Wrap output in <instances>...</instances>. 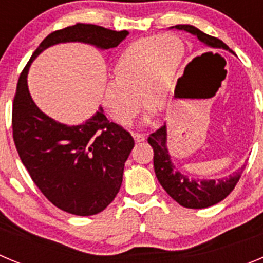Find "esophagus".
<instances>
[{
    "label": "esophagus",
    "mask_w": 263,
    "mask_h": 263,
    "mask_svg": "<svg viewBox=\"0 0 263 263\" xmlns=\"http://www.w3.org/2000/svg\"><path fill=\"white\" fill-rule=\"evenodd\" d=\"M134 139L136 143H141V141L145 140V135L144 134H134Z\"/></svg>",
    "instance_id": "obj_1"
}]
</instances>
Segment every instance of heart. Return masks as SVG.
<instances>
[{
  "mask_svg": "<svg viewBox=\"0 0 263 263\" xmlns=\"http://www.w3.org/2000/svg\"><path fill=\"white\" fill-rule=\"evenodd\" d=\"M182 59L183 46L173 35L144 37L129 44L115 61V81L108 82L103 91V105L111 118L122 126L129 124L140 108L137 92L149 114L164 108Z\"/></svg>",
  "mask_w": 263,
  "mask_h": 263,
  "instance_id": "heart-1",
  "label": "heart"
}]
</instances>
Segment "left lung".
<instances>
[{"instance_id": "left-lung-1", "label": "left lung", "mask_w": 263, "mask_h": 263, "mask_svg": "<svg viewBox=\"0 0 263 263\" xmlns=\"http://www.w3.org/2000/svg\"><path fill=\"white\" fill-rule=\"evenodd\" d=\"M177 30H183L195 35L198 39L211 48H221L229 51V47L217 37L204 34L199 28L190 25H177ZM166 124L157 131L149 135L148 143L153 148V166L156 177L164 190L172 196L177 203L186 208H205L221 202L224 198L232 193L236 183L241 177L247 165L243 164L241 169L231 174L229 177L220 179H195L178 172L176 165L170 160L169 151L166 145Z\"/></svg>"}]
</instances>
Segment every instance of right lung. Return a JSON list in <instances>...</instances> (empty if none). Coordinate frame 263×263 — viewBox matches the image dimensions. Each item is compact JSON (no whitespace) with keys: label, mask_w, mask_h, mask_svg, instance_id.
<instances>
[{"label":"right lung","mask_w":263,"mask_h":263,"mask_svg":"<svg viewBox=\"0 0 263 263\" xmlns=\"http://www.w3.org/2000/svg\"><path fill=\"white\" fill-rule=\"evenodd\" d=\"M128 31L77 23L53 31L35 49L16 85L13 102V139L23 165L47 199L63 211L90 216L110 204L123 181L124 162L135 145L134 137L112 123L99 107L79 126L49 118L32 101L27 73L32 61L48 47L80 42L110 49Z\"/></svg>","instance_id":"obj_1"}]
</instances>
